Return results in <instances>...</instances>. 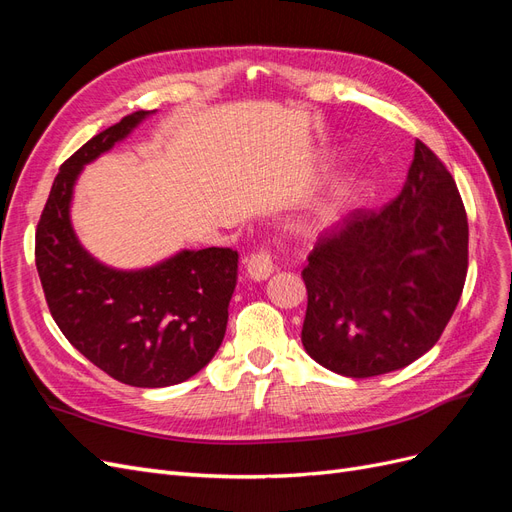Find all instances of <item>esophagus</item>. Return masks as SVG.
<instances>
[{
  "label": "esophagus",
  "instance_id": "1",
  "mask_svg": "<svg viewBox=\"0 0 512 512\" xmlns=\"http://www.w3.org/2000/svg\"><path fill=\"white\" fill-rule=\"evenodd\" d=\"M273 256L269 250H258L245 258V271L252 280H267V277L273 273Z\"/></svg>",
  "mask_w": 512,
  "mask_h": 512
}]
</instances>
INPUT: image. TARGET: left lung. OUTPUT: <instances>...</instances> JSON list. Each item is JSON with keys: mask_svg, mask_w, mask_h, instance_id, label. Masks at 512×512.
<instances>
[{"mask_svg": "<svg viewBox=\"0 0 512 512\" xmlns=\"http://www.w3.org/2000/svg\"><path fill=\"white\" fill-rule=\"evenodd\" d=\"M466 273V207L444 162L416 141L399 196L354 209L309 252L301 342L348 378L406 367L436 346Z\"/></svg>", "mask_w": 512, "mask_h": 512, "instance_id": "obj_1", "label": "left lung"}]
</instances>
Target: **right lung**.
<instances>
[{"mask_svg": "<svg viewBox=\"0 0 512 512\" xmlns=\"http://www.w3.org/2000/svg\"><path fill=\"white\" fill-rule=\"evenodd\" d=\"M147 115H126L61 164L36 228V269L53 320L85 359L123 384L160 389L192 378L218 352L239 254L185 250L128 273L100 265L76 241L68 209L81 168Z\"/></svg>", "mask_w": 512, "mask_h": 512, "instance_id": "obj_1", "label": "right lung"}]
</instances>
